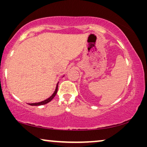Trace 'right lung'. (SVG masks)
<instances>
[{
    "mask_svg": "<svg viewBox=\"0 0 147 147\" xmlns=\"http://www.w3.org/2000/svg\"><path fill=\"white\" fill-rule=\"evenodd\" d=\"M59 83V82H58ZM58 83L57 84V86H56V88H55V92H54V93L52 94V95L50 96L49 98H47V99H46L45 100H44V101H42V102H37V103H32V104H29V105L31 106H40V105H43V104H47L48 102H49L51 100L53 99V98L55 97V96L56 95V94H57V89H58Z\"/></svg>",
    "mask_w": 147,
    "mask_h": 147,
    "instance_id": "right-lung-1",
    "label": "right lung"
}]
</instances>
